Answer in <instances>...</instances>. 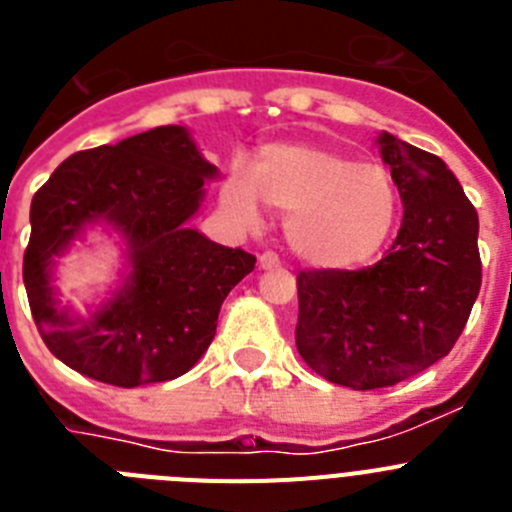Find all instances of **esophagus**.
Segmentation results:
<instances>
[{
    "mask_svg": "<svg viewBox=\"0 0 512 512\" xmlns=\"http://www.w3.org/2000/svg\"><path fill=\"white\" fill-rule=\"evenodd\" d=\"M279 264H282V261H279V256L274 251H264L259 256V269H277Z\"/></svg>",
    "mask_w": 512,
    "mask_h": 512,
    "instance_id": "1",
    "label": "esophagus"
}]
</instances>
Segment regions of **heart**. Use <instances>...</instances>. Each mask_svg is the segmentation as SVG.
Masks as SVG:
<instances>
[{
    "label": "heart",
    "mask_w": 512,
    "mask_h": 512,
    "mask_svg": "<svg viewBox=\"0 0 512 512\" xmlns=\"http://www.w3.org/2000/svg\"><path fill=\"white\" fill-rule=\"evenodd\" d=\"M261 202L287 217L292 251L320 269H348L372 259L400 210L395 179L382 164L312 143L264 148L253 176L241 166L230 169L223 205L243 223H256Z\"/></svg>",
    "instance_id": "1"
}]
</instances>
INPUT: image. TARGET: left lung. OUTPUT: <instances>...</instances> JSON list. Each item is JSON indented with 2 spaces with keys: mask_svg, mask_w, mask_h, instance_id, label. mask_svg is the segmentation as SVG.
I'll list each match as a JSON object with an SVG mask.
<instances>
[{
  "mask_svg": "<svg viewBox=\"0 0 512 512\" xmlns=\"http://www.w3.org/2000/svg\"><path fill=\"white\" fill-rule=\"evenodd\" d=\"M377 143L405 210L395 243L366 269L297 274V351L351 390L392 387L443 359L482 284L479 217L449 166L390 133Z\"/></svg>",
  "mask_w": 512,
  "mask_h": 512,
  "instance_id": "1",
  "label": "left lung"
}]
</instances>
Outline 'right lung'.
Here are the masks:
<instances>
[{"instance_id": "add662e5", "label": "right lung", "mask_w": 512, "mask_h": 512, "mask_svg": "<svg viewBox=\"0 0 512 512\" xmlns=\"http://www.w3.org/2000/svg\"><path fill=\"white\" fill-rule=\"evenodd\" d=\"M217 169L189 130L161 125L69 156L35 192L22 282L40 338L74 372L115 387L187 374L215 338L220 305L256 256L212 243L187 220ZM107 222L129 243L131 274L110 301L74 319L57 307L52 266L86 229Z\"/></svg>"}]
</instances>
